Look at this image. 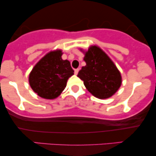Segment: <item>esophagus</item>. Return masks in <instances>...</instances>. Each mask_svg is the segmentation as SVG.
Wrapping results in <instances>:
<instances>
[{"label": "esophagus", "mask_w": 156, "mask_h": 156, "mask_svg": "<svg viewBox=\"0 0 156 156\" xmlns=\"http://www.w3.org/2000/svg\"><path fill=\"white\" fill-rule=\"evenodd\" d=\"M79 71H80V69H74V74H75L76 75V74H78Z\"/></svg>", "instance_id": "34e87169"}]
</instances>
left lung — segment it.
Here are the masks:
<instances>
[{"mask_svg": "<svg viewBox=\"0 0 156 156\" xmlns=\"http://www.w3.org/2000/svg\"><path fill=\"white\" fill-rule=\"evenodd\" d=\"M86 66L77 74L89 92L99 99H107L118 91L121 84L120 72L107 55L97 46L84 52Z\"/></svg>", "mask_w": 156, "mask_h": 156, "instance_id": "obj_1", "label": "left lung"}]
</instances>
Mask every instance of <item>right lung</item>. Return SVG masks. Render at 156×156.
Segmentation results:
<instances>
[{
  "instance_id": "right-lung-1",
  "label": "right lung",
  "mask_w": 156,
  "mask_h": 156,
  "mask_svg": "<svg viewBox=\"0 0 156 156\" xmlns=\"http://www.w3.org/2000/svg\"><path fill=\"white\" fill-rule=\"evenodd\" d=\"M62 55L60 50L48 53L30 74V85L40 97L47 99L57 98L67 86L68 79L74 74L69 61L63 60Z\"/></svg>"
}]
</instances>
